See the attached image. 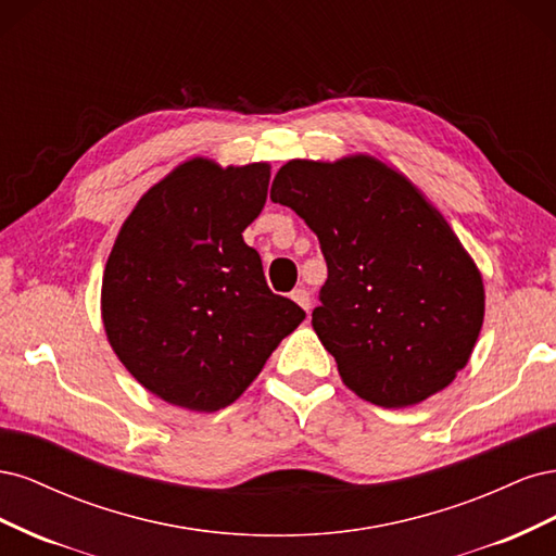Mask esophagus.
Wrapping results in <instances>:
<instances>
[{
  "instance_id": "1",
  "label": "esophagus",
  "mask_w": 556,
  "mask_h": 556,
  "mask_svg": "<svg viewBox=\"0 0 556 556\" xmlns=\"http://www.w3.org/2000/svg\"><path fill=\"white\" fill-rule=\"evenodd\" d=\"M292 299H294L296 304H299L301 308H304L306 313L311 311V292H308L306 288H299V290H294V292H292Z\"/></svg>"
}]
</instances>
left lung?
<instances>
[{
	"label": "left lung",
	"mask_w": 556,
	"mask_h": 556,
	"mask_svg": "<svg viewBox=\"0 0 556 556\" xmlns=\"http://www.w3.org/2000/svg\"><path fill=\"white\" fill-rule=\"evenodd\" d=\"M319 241L327 282L317 339L364 401L406 408L445 390L476 348L484 288L457 233L415 185L376 157L290 160L274 178Z\"/></svg>",
	"instance_id": "left-lung-1"
}]
</instances>
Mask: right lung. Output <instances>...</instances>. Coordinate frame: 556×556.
<instances>
[{
  "label": "right lung",
  "instance_id": "1",
  "mask_svg": "<svg viewBox=\"0 0 556 556\" xmlns=\"http://www.w3.org/2000/svg\"><path fill=\"white\" fill-rule=\"evenodd\" d=\"M271 166L192 157L153 185L113 243L102 319L113 352L148 392L213 413L237 401L306 313L268 290L243 241Z\"/></svg>",
  "mask_w": 556,
  "mask_h": 556
}]
</instances>
